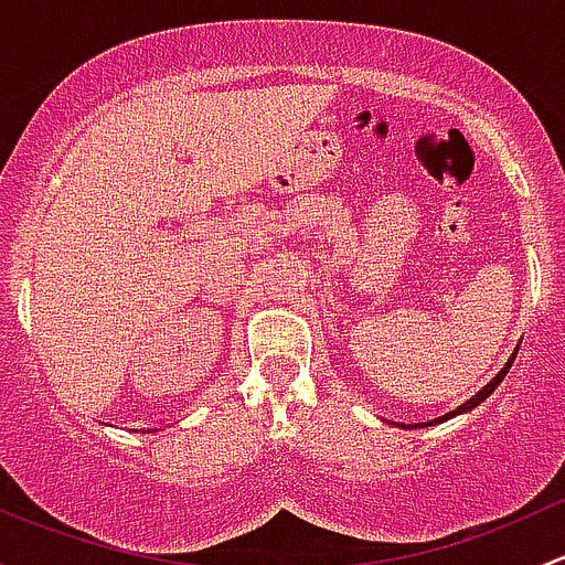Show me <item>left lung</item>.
<instances>
[{"label":"left lung","mask_w":565,"mask_h":565,"mask_svg":"<svg viewBox=\"0 0 565 565\" xmlns=\"http://www.w3.org/2000/svg\"><path fill=\"white\" fill-rule=\"evenodd\" d=\"M516 350H520V347H516ZM516 350H514V352H511V358H509V361H505V366H503V369H500V372H498V374H494V377H492V380H489V383H487V385H483V388H481V391H478V393H476V396H472V398H467V402H465V404H459V407H457V409H451V413H446V415H440V418L429 420V424H402V429H424V426H435V424H443V420L454 418V415H461V413H470V409H472V407H478V404H481V402H483V398H489V393H492L494 388H498V385H500V383H503V377H505V374H509L511 363H514V358H516Z\"/></svg>","instance_id":"obj_1"}]
</instances>
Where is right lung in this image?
Wrapping results in <instances>:
<instances>
[{
    "instance_id": "add662e5",
    "label": "right lung",
    "mask_w": 565,
    "mask_h": 565,
    "mask_svg": "<svg viewBox=\"0 0 565 565\" xmlns=\"http://www.w3.org/2000/svg\"><path fill=\"white\" fill-rule=\"evenodd\" d=\"M147 431H152V429H147Z\"/></svg>"
}]
</instances>
